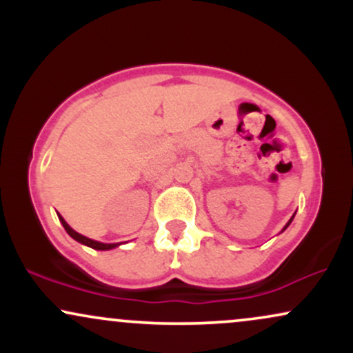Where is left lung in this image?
Here are the masks:
<instances>
[{
	"instance_id": "left-lung-1",
	"label": "left lung",
	"mask_w": 353,
	"mask_h": 353,
	"mask_svg": "<svg viewBox=\"0 0 353 353\" xmlns=\"http://www.w3.org/2000/svg\"><path fill=\"white\" fill-rule=\"evenodd\" d=\"M292 219H294V217H292ZM292 219H290V221H289V222H287V225H285V228H283L282 230H285L287 228H289V224H290V222H292Z\"/></svg>"
}]
</instances>
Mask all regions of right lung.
I'll return each mask as SVG.
<instances>
[{"label": "right lung", "instance_id": "1", "mask_svg": "<svg viewBox=\"0 0 353 353\" xmlns=\"http://www.w3.org/2000/svg\"><path fill=\"white\" fill-rule=\"evenodd\" d=\"M59 221H61V224H63V228L66 229V232L70 234V236L74 239V241L81 242V244H84V245H88V247H92V249H96V250H109V249H114V247H117V244H103V242L92 241V239H88V237L81 236V234L76 232V230H72L70 225L66 224V221H64V219L61 217V216H59Z\"/></svg>", "mask_w": 353, "mask_h": 353}]
</instances>
